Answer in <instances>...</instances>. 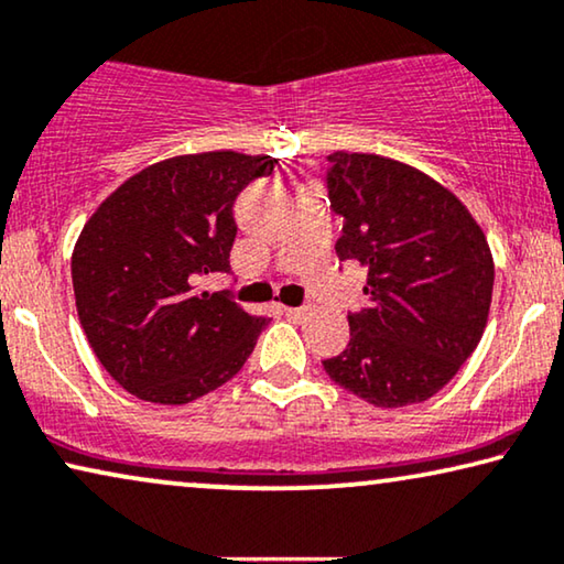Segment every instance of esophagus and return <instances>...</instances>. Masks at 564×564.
Masks as SVG:
<instances>
[{"mask_svg":"<svg viewBox=\"0 0 564 564\" xmlns=\"http://www.w3.org/2000/svg\"><path fill=\"white\" fill-rule=\"evenodd\" d=\"M283 314L293 322H304L308 316V308H293V306H283Z\"/></svg>","mask_w":564,"mask_h":564,"instance_id":"obj_1","label":"esophagus"}]
</instances>
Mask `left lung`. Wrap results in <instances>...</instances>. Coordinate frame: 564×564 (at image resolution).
<instances>
[{"label": "left lung", "mask_w": 564, "mask_h": 564, "mask_svg": "<svg viewBox=\"0 0 564 564\" xmlns=\"http://www.w3.org/2000/svg\"><path fill=\"white\" fill-rule=\"evenodd\" d=\"M327 173L343 214L339 260L368 273L370 306L347 314L350 343L324 370L378 409L442 391L478 347L494 296V256L467 206L414 165L337 150Z\"/></svg>", "instance_id": "1"}]
</instances>
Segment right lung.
<instances>
[{"label":"right lung","mask_w":564,"mask_h":564,"mask_svg":"<svg viewBox=\"0 0 564 564\" xmlns=\"http://www.w3.org/2000/svg\"><path fill=\"white\" fill-rule=\"evenodd\" d=\"M279 158L235 150L176 155L115 188L70 256L78 322L94 355L127 393L184 406L235 378L265 316L199 291L229 271L232 204Z\"/></svg>","instance_id":"right-lung-1"}]
</instances>
